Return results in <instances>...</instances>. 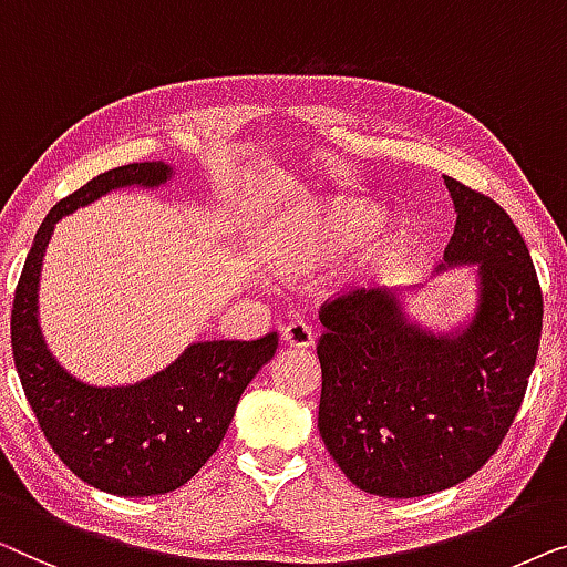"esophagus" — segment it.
<instances>
[{"instance_id":"34e87169","label":"esophagus","mask_w":567,"mask_h":567,"mask_svg":"<svg viewBox=\"0 0 567 567\" xmlns=\"http://www.w3.org/2000/svg\"><path fill=\"white\" fill-rule=\"evenodd\" d=\"M282 341L295 349L313 347V326H308L306 321H290L282 329Z\"/></svg>"}]
</instances>
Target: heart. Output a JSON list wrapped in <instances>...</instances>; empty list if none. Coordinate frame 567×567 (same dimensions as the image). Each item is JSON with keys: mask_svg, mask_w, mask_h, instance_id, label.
I'll return each instance as SVG.
<instances>
[{"mask_svg": "<svg viewBox=\"0 0 567 567\" xmlns=\"http://www.w3.org/2000/svg\"><path fill=\"white\" fill-rule=\"evenodd\" d=\"M374 223V210L367 205L337 207L331 213H313L300 218L287 230L280 251H277V265L290 272H308L339 257L349 244L357 241L367 228ZM395 241L393 230L378 226L370 241L367 259L378 261L390 251Z\"/></svg>", "mask_w": 567, "mask_h": 567, "instance_id": "heart-1", "label": "heart"}]
</instances>
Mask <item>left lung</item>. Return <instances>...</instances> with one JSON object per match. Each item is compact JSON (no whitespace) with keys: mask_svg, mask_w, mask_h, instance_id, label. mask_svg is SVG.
I'll return each mask as SVG.
<instances>
[{"mask_svg":"<svg viewBox=\"0 0 567 567\" xmlns=\"http://www.w3.org/2000/svg\"><path fill=\"white\" fill-rule=\"evenodd\" d=\"M457 223L444 261H477L483 300L460 337H426L385 292L321 306L318 432L349 481L382 498L452 488L488 462L524 401L542 337V287L493 197L444 177Z\"/></svg>","mask_w":567,"mask_h":567,"instance_id":"1","label":"left lung"}]
</instances>
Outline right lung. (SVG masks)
<instances>
[{"label": "right lung", "instance_id": "add662e5", "mask_svg": "<svg viewBox=\"0 0 567 567\" xmlns=\"http://www.w3.org/2000/svg\"><path fill=\"white\" fill-rule=\"evenodd\" d=\"M166 177L164 162L125 164L55 203L30 246L10 318L14 367L48 444L84 483L131 498L177 491L213 457L244 388L280 341L275 331L251 341H203L151 380L117 390L84 385L55 364L35 316L38 275L55 220L115 187H154Z\"/></svg>", "mask_w": 567, "mask_h": 567}]
</instances>
